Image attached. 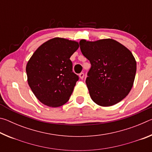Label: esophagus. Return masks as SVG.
Returning a JSON list of instances; mask_svg holds the SVG:
<instances>
[{
  "mask_svg": "<svg viewBox=\"0 0 152 152\" xmlns=\"http://www.w3.org/2000/svg\"><path fill=\"white\" fill-rule=\"evenodd\" d=\"M79 77L80 79H83L84 77V74L83 72H81L80 74H79Z\"/></svg>",
  "mask_w": 152,
  "mask_h": 152,
  "instance_id": "obj_1",
  "label": "esophagus"
}]
</instances>
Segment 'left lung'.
Wrapping results in <instances>:
<instances>
[{"instance_id": "left-lung-1", "label": "left lung", "mask_w": 152, "mask_h": 152, "mask_svg": "<svg viewBox=\"0 0 152 152\" xmlns=\"http://www.w3.org/2000/svg\"><path fill=\"white\" fill-rule=\"evenodd\" d=\"M79 44L91 64L86 84L92 101L102 107L121 101L129 93L135 80L137 64L132 53L112 39H82Z\"/></svg>"}]
</instances>
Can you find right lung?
I'll return each instance as SVG.
<instances>
[{
	"mask_svg": "<svg viewBox=\"0 0 152 152\" xmlns=\"http://www.w3.org/2000/svg\"><path fill=\"white\" fill-rule=\"evenodd\" d=\"M78 48V42L55 37L39 46L28 61V84L43 104L58 107L68 101L79 79L70 58Z\"/></svg>",
	"mask_w": 152,
	"mask_h": 152,
	"instance_id": "obj_1",
	"label": "right lung"
}]
</instances>
